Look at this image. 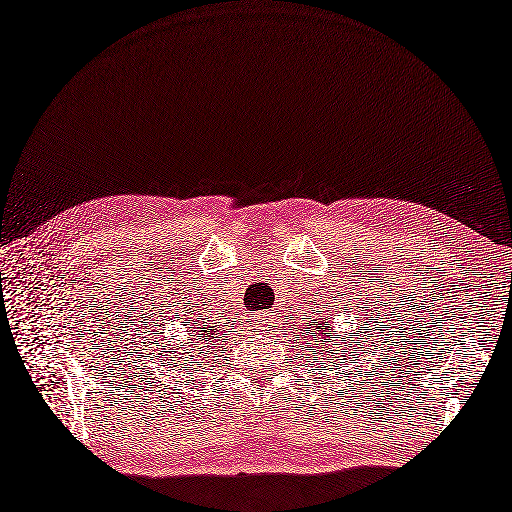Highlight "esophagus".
<instances>
[{
	"instance_id": "esophagus-1",
	"label": "esophagus",
	"mask_w": 512,
	"mask_h": 512,
	"mask_svg": "<svg viewBox=\"0 0 512 512\" xmlns=\"http://www.w3.org/2000/svg\"><path fill=\"white\" fill-rule=\"evenodd\" d=\"M277 314H275V310L273 312H262V314H257V317H255V323L259 325V328H262V330H270V328H273V325L277 323Z\"/></svg>"
}]
</instances>
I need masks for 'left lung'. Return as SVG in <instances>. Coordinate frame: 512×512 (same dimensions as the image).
Returning <instances> with one entry per match:
<instances>
[{
    "label": "left lung",
    "instance_id": "8db88e82",
    "mask_svg": "<svg viewBox=\"0 0 512 512\" xmlns=\"http://www.w3.org/2000/svg\"><path fill=\"white\" fill-rule=\"evenodd\" d=\"M334 321L328 319H312L310 325L301 328L297 332L295 339L299 341V347H310L314 352L312 361L317 365H328L330 369L339 367V361H345L343 356H339V347H341V334H334ZM310 361V356H306V363Z\"/></svg>",
    "mask_w": 512,
    "mask_h": 512
}]
</instances>
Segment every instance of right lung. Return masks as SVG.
Returning <instances> with one entry per match:
<instances>
[{
	"label": "right lung",
	"instance_id": "obj_1",
	"mask_svg": "<svg viewBox=\"0 0 512 512\" xmlns=\"http://www.w3.org/2000/svg\"><path fill=\"white\" fill-rule=\"evenodd\" d=\"M220 339L222 334L217 330V325H198V328L189 330V341L193 343V352H184V354H193V358H200L206 350H209V347L217 345Z\"/></svg>",
	"mask_w": 512,
	"mask_h": 512
}]
</instances>
